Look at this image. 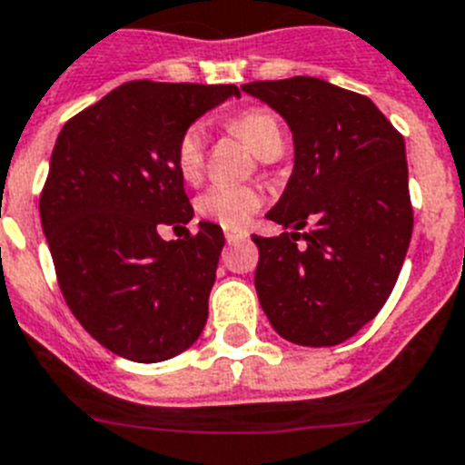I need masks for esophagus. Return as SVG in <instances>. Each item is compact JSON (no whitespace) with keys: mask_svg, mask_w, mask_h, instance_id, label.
<instances>
[{"mask_svg":"<svg viewBox=\"0 0 465 465\" xmlns=\"http://www.w3.org/2000/svg\"><path fill=\"white\" fill-rule=\"evenodd\" d=\"M224 236H227V242H238V241H242V238L248 236V233H245V232H227Z\"/></svg>","mask_w":465,"mask_h":465,"instance_id":"34e87169","label":"esophagus"}]
</instances>
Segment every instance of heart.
<instances>
[{
  "label": "heart",
  "mask_w": 465,
  "mask_h": 465,
  "mask_svg": "<svg viewBox=\"0 0 465 465\" xmlns=\"http://www.w3.org/2000/svg\"><path fill=\"white\" fill-rule=\"evenodd\" d=\"M229 129L250 143V148L262 157H278L284 148V129L273 111L269 108H245L229 120ZM206 154V134L199 123L190 124L178 136L175 143V164L185 181H196L203 171ZM262 206V192L252 185H213L196 199V211L206 220L223 224L224 229H242L250 217Z\"/></svg>",
  "instance_id": "obj_1"
}]
</instances>
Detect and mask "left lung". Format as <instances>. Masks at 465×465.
I'll return each mask as SVG.
<instances>
[{"label":"left lung","instance_id":"left-lung-1","mask_svg":"<svg viewBox=\"0 0 465 465\" xmlns=\"http://www.w3.org/2000/svg\"><path fill=\"white\" fill-rule=\"evenodd\" d=\"M241 90L278 111L294 136V171L266 213L292 232L252 236L259 303L284 341L338 345L378 315L408 252L405 141L371 99L322 78Z\"/></svg>","mask_w":465,"mask_h":465}]
</instances>
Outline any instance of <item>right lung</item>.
I'll return each mask as SVG.
<instances>
[{
  "label": "right lung",
  "instance_id": "obj_1",
  "mask_svg": "<svg viewBox=\"0 0 465 465\" xmlns=\"http://www.w3.org/2000/svg\"><path fill=\"white\" fill-rule=\"evenodd\" d=\"M241 97L236 85L132 81L62 127L41 192V227L66 305L94 341L139 363L202 336L223 229L164 241L194 217L175 164L178 136Z\"/></svg>",
  "mask_w": 465,
  "mask_h": 465
}]
</instances>
